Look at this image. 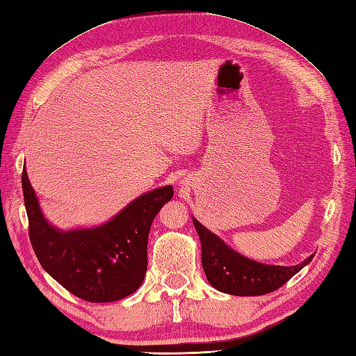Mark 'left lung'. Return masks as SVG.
Listing matches in <instances>:
<instances>
[{"label": "left lung", "instance_id": "1", "mask_svg": "<svg viewBox=\"0 0 356 356\" xmlns=\"http://www.w3.org/2000/svg\"><path fill=\"white\" fill-rule=\"evenodd\" d=\"M193 225L201 240L202 267L211 287L234 296H261L278 290L303 267L314 254L296 266L263 264L238 254L225 241L207 229L195 218Z\"/></svg>", "mask_w": 356, "mask_h": 356}]
</instances>
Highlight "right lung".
<instances>
[{"instance_id":"obj_1","label":"right lung","mask_w":356,"mask_h":356,"mask_svg":"<svg viewBox=\"0 0 356 356\" xmlns=\"http://www.w3.org/2000/svg\"><path fill=\"white\" fill-rule=\"evenodd\" d=\"M22 192L34 254L62 287L89 302L120 300L140 287L148 266L151 225L172 199V186L136 197L99 227L69 231L53 227L43 216L25 169Z\"/></svg>"}]
</instances>
